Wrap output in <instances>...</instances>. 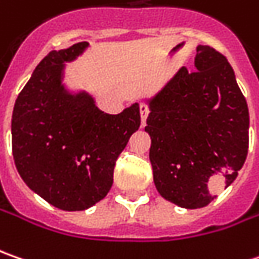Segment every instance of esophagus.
Here are the masks:
<instances>
[{"mask_svg": "<svg viewBox=\"0 0 259 259\" xmlns=\"http://www.w3.org/2000/svg\"><path fill=\"white\" fill-rule=\"evenodd\" d=\"M139 110H140L142 126H145V124H146L147 116H149V107H147V104H145V103H140V104H139Z\"/></svg>", "mask_w": 259, "mask_h": 259, "instance_id": "obj_1", "label": "esophagus"}]
</instances>
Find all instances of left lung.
<instances>
[{"mask_svg":"<svg viewBox=\"0 0 259 259\" xmlns=\"http://www.w3.org/2000/svg\"><path fill=\"white\" fill-rule=\"evenodd\" d=\"M195 68H181L149 100L145 127L157 192L188 209L217 198L210 186L235 181L249 140L246 100L227 57L198 46Z\"/></svg>","mask_w":259,"mask_h":259,"instance_id":"8db88e82","label":"left lung"}]
</instances>
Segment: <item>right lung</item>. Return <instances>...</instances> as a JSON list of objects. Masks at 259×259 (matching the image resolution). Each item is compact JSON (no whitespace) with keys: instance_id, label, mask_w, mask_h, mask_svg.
<instances>
[{"instance_id":"obj_1","label":"right lung","mask_w":259,"mask_h":259,"mask_svg":"<svg viewBox=\"0 0 259 259\" xmlns=\"http://www.w3.org/2000/svg\"><path fill=\"white\" fill-rule=\"evenodd\" d=\"M87 46L77 42L42 58L18 94L11 120L18 174L31 191L63 210H84L109 193L116 160L140 126L138 103L107 114L87 93L64 90V63Z\"/></svg>"}]
</instances>
